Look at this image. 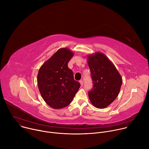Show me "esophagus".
Masks as SVG:
<instances>
[{"mask_svg": "<svg viewBox=\"0 0 149 149\" xmlns=\"http://www.w3.org/2000/svg\"><path fill=\"white\" fill-rule=\"evenodd\" d=\"M79 82H80V85H81V86H83V85H84V82H83V80H80V81H79Z\"/></svg>", "mask_w": 149, "mask_h": 149, "instance_id": "obj_1", "label": "esophagus"}]
</instances>
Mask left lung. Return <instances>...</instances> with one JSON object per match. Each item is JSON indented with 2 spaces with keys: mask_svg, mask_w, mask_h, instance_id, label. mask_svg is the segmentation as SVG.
<instances>
[{
  "mask_svg": "<svg viewBox=\"0 0 149 149\" xmlns=\"http://www.w3.org/2000/svg\"><path fill=\"white\" fill-rule=\"evenodd\" d=\"M88 63L93 84L88 92L89 100L95 107L105 108L118 96L123 79L113 63L102 53L88 55Z\"/></svg>",
  "mask_w": 149,
  "mask_h": 149,
  "instance_id": "1",
  "label": "left lung"
}]
</instances>
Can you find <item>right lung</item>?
<instances>
[{
  "mask_svg": "<svg viewBox=\"0 0 149 149\" xmlns=\"http://www.w3.org/2000/svg\"><path fill=\"white\" fill-rule=\"evenodd\" d=\"M74 53L61 48L41 66L37 75L40 92L46 104L54 109H61L72 101L80 85L74 80L68 64Z\"/></svg>",
  "mask_w": 149,
  "mask_h": 149,
  "instance_id": "obj_1",
  "label": "right lung"
}]
</instances>
